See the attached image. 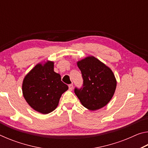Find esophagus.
<instances>
[{
  "instance_id": "1",
  "label": "esophagus",
  "mask_w": 148,
  "mask_h": 148,
  "mask_svg": "<svg viewBox=\"0 0 148 148\" xmlns=\"http://www.w3.org/2000/svg\"><path fill=\"white\" fill-rule=\"evenodd\" d=\"M69 88L70 91H72V89H73V84H70L69 85Z\"/></svg>"
}]
</instances>
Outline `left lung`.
I'll return each instance as SVG.
<instances>
[{
	"label": "left lung",
	"instance_id": "obj_1",
	"mask_svg": "<svg viewBox=\"0 0 148 148\" xmlns=\"http://www.w3.org/2000/svg\"><path fill=\"white\" fill-rule=\"evenodd\" d=\"M83 85L74 92L82 104L90 110H99L108 103L116 88V79L111 69L94 57L77 62Z\"/></svg>",
	"mask_w": 148,
	"mask_h": 148
}]
</instances>
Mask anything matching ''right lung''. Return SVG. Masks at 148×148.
<instances>
[{
  "instance_id": "1",
  "label": "right lung",
  "mask_w": 148,
  "mask_h": 148,
  "mask_svg": "<svg viewBox=\"0 0 148 148\" xmlns=\"http://www.w3.org/2000/svg\"><path fill=\"white\" fill-rule=\"evenodd\" d=\"M69 89L61 77L53 71V62L36 65L24 78L22 91L30 106L40 113L47 114L58 106L62 94Z\"/></svg>"
}]
</instances>
